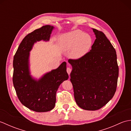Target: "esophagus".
Returning a JSON list of instances; mask_svg holds the SVG:
<instances>
[{"mask_svg":"<svg viewBox=\"0 0 131 131\" xmlns=\"http://www.w3.org/2000/svg\"><path fill=\"white\" fill-rule=\"evenodd\" d=\"M67 70V73H68V74L70 75V73L71 72V69L70 68H68L67 70Z\"/></svg>","mask_w":131,"mask_h":131,"instance_id":"34e87169","label":"esophagus"}]
</instances>
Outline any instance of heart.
Wrapping results in <instances>:
<instances>
[{
    "instance_id": "obj_1",
    "label": "heart",
    "mask_w": 131,
    "mask_h": 131,
    "mask_svg": "<svg viewBox=\"0 0 131 131\" xmlns=\"http://www.w3.org/2000/svg\"><path fill=\"white\" fill-rule=\"evenodd\" d=\"M92 44L91 36L80 30H75L63 35L60 44L63 49L70 51V57L73 59L81 58L87 53Z\"/></svg>"
}]
</instances>
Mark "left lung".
<instances>
[{"mask_svg": "<svg viewBox=\"0 0 131 131\" xmlns=\"http://www.w3.org/2000/svg\"><path fill=\"white\" fill-rule=\"evenodd\" d=\"M93 31L96 39L90 51L81 58L68 61L73 68L70 81L75 100L86 110H99L113 98L119 75L115 48L104 32Z\"/></svg>", "mask_w": 131, "mask_h": 131, "instance_id": "obj_1", "label": "left lung"}]
</instances>
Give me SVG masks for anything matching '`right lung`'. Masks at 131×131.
I'll return each mask as SVG.
<instances>
[{
    "label": "right lung",
    "instance_id": "right-lung-1",
    "mask_svg": "<svg viewBox=\"0 0 131 131\" xmlns=\"http://www.w3.org/2000/svg\"><path fill=\"white\" fill-rule=\"evenodd\" d=\"M53 29L52 26L45 25L29 33L21 41L13 57V83L17 95L22 104L37 112H48L54 108L58 88L69 78L66 62L38 80L30 74V51L37 41H48Z\"/></svg>",
    "mask_w": 131,
    "mask_h": 131
}]
</instances>
